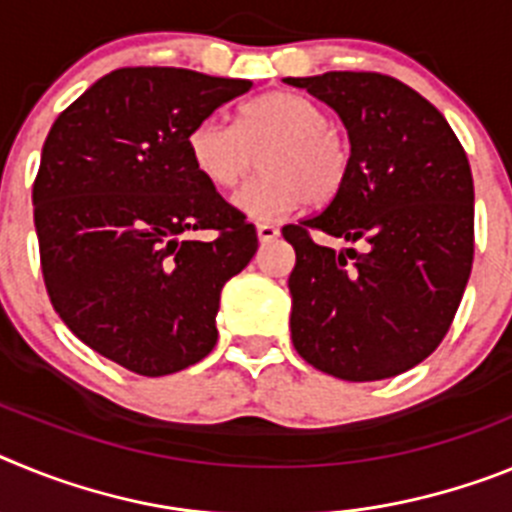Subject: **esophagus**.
Listing matches in <instances>:
<instances>
[{
  "label": "esophagus",
  "instance_id": "esophagus-1",
  "mask_svg": "<svg viewBox=\"0 0 512 512\" xmlns=\"http://www.w3.org/2000/svg\"><path fill=\"white\" fill-rule=\"evenodd\" d=\"M256 233H259V241L261 243H271L279 235V228H277V225L259 223V225H256Z\"/></svg>",
  "mask_w": 512,
  "mask_h": 512
}]
</instances>
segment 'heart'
<instances>
[{"label": "heart", "instance_id": "b5f03b06", "mask_svg": "<svg viewBox=\"0 0 512 512\" xmlns=\"http://www.w3.org/2000/svg\"><path fill=\"white\" fill-rule=\"evenodd\" d=\"M261 147V174L233 200L253 220H277L305 202L325 205L351 171L346 135L315 99L297 92H266L243 102L233 125L205 117L187 133L189 161L217 189L241 182Z\"/></svg>", "mask_w": 512, "mask_h": 512}]
</instances>
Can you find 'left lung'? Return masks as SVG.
Instances as JSON below:
<instances>
[{"label":"left lung","mask_w":512,"mask_h":512,"mask_svg":"<svg viewBox=\"0 0 512 512\" xmlns=\"http://www.w3.org/2000/svg\"><path fill=\"white\" fill-rule=\"evenodd\" d=\"M338 112L351 171L323 212L284 225L292 343L346 382L397 377L433 354L459 310L474 259V182L446 117L374 71L284 79ZM325 232L359 249L311 241Z\"/></svg>","instance_id":"8db88e82"}]
</instances>
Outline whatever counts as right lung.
Listing matches in <instances>:
<instances>
[{
	"mask_svg": "<svg viewBox=\"0 0 512 512\" xmlns=\"http://www.w3.org/2000/svg\"><path fill=\"white\" fill-rule=\"evenodd\" d=\"M253 84L169 66L94 81L58 115L33 184L40 269L79 341L140 377L205 359L256 228L189 161L187 133ZM212 229V242L191 238Z\"/></svg>",
	"mask_w": 512,
	"mask_h": 512,
	"instance_id": "obj_1",
	"label": "right lung"
}]
</instances>
